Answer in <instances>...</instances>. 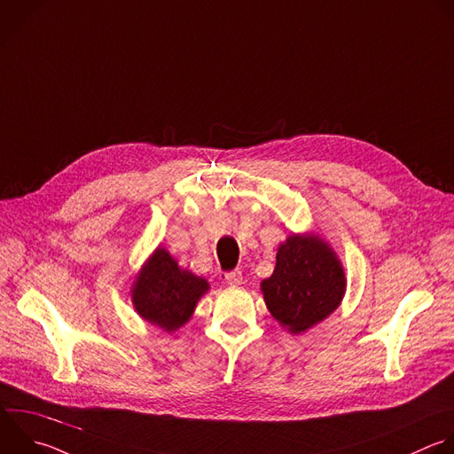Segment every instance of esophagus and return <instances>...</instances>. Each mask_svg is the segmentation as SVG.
Returning <instances> with one entry per match:
<instances>
[{
    "instance_id": "esophagus-1",
    "label": "esophagus",
    "mask_w": 454,
    "mask_h": 454,
    "mask_svg": "<svg viewBox=\"0 0 454 454\" xmlns=\"http://www.w3.org/2000/svg\"><path fill=\"white\" fill-rule=\"evenodd\" d=\"M242 272L240 270H230V272H226L224 274V281L228 283V285H233V286H237V285H242Z\"/></svg>"
}]
</instances>
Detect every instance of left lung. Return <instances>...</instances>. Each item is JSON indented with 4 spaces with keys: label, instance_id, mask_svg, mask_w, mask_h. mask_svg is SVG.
Instances as JSON below:
<instances>
[{
    "label": "left lung",
    "instance_id": "left-lung-1",
    "mask_svg": "<svg viewBox=\"0 0 454 454\" xmlns=\"http://www.w3.org/2000/svg\"><path fill=\"white\" fill-rule=\"evenodd\" d=\"M260 286L270 316L297 335L339 309L346 294V274L326 240L312 233H294L278 247L274 272Z\"/></svg>",
    "mask_w": 454,
    "mask_h": 454
}]
</instances>
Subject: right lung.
Wrapping results in <instances>:
<instances>
[{
    "mask_svg": "<svg viewBox=\"0 0 454 454\" xmlns=\"http://www.w3.org/2000/svg\"><path fill=\"white\" fill-rule=\"evenodd\" d=\"M208 288L205 278L182 269L169 251L157 247L131 285V303L144 321L173 333L192 317Z\"/></svg>",
    "mask_w": 454,
    "mask_h": 454,
    "instance_id": "right-lung-1",
    "label": "right lung"
}]
</instances>
